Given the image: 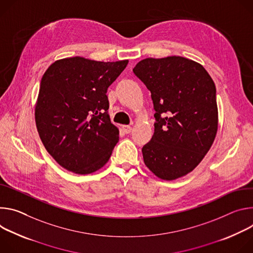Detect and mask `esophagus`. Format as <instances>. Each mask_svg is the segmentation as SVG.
I'll list each match as a JSON object with an SVG mask.
<instances>
[{"instance_id": "obj_1", "label": "esophagus", "mask_w": 253, "mask_h": 253, "mask_svg": "<svg viewBox=\"0 0 253 253\" xmlns=\"http://www.w3.org/2000/svg\"><path fill=\"white\" fill-rule=\"evenodd\" d=\"M123 129L126 133H129L131 131V126H123Z\"/></svg>"}]
</instances>
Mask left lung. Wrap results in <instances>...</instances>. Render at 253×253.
Instances as JSON below:
<instances>
[{
	"label": "left lung",
	"mask_w": 253,
	"mask_h": 253,
	"mask_svg": "<svg viewBox=\"0 0 253 253\" xmlns=\"http://www.w3.org/2000/svg\"><path fill=\"white\" fill-rule=\"evenodd\" d=\"M151 91L155 131L144 162L160 179L192 172L210 150L218 129L216 87L206 69L181 57L146 58L132 69Z\"/></svg>",
	"instance_id": "obj_1"
}]
</instances>
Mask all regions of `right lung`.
<instances>
[{
    "label": "right lung",
    "mask_w": 253,
    "mask_h": 253,
    "mask_svg": "<svg viewBox=\"0 0 253 253\" xmlns=\"http://www.w3.org/2000/svg\"><path fill=\"white\" fill-rule=\"evenodd\" d=\"M127 63L76 56L55 61L45 71L36 126L45 149L64 169L86 175L109 160L120 131L110 122L106 91Z\"/></svg>",
    "instance_id": "add662e5"
}]
</instances>
